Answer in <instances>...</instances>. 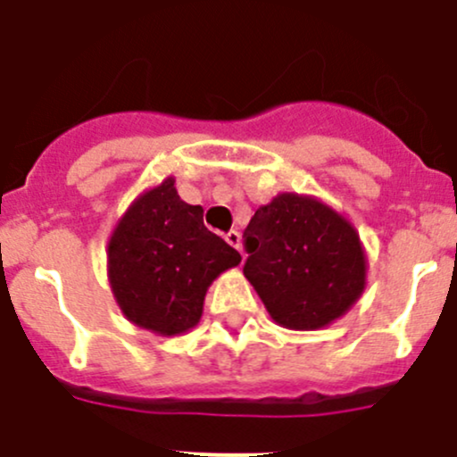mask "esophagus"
I'll use <instances>...</instances> for the list:
<instances>
[{"mask_svg":"<svg viewBox=\"0 0 457 457\" xmlns=\"http://www.w3.org/2000/svg\"><path fill=\"white\" fill-rule=\"evenodd\" d=\"M225 241H228L234 250H241V234H238L237 229H229V232L225 234Z\"/></svg>","mask_w":457,"mask_h":457,"instance_id":"34e87169","label":"esophagus"}]
</instances>
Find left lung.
Listing matches in <instances>:
<instances>
[{"instance_id":"obj_1","label":"left lung","mask_w":457,"mask_h":457,"mask_svg":"<svg viewBox=\"0 0 457 457\" xmlns=\"http://www.w3.org/2000/svg\"><path fill=\"white\" fill-rule=\"evenodd\" d=\"M243 274L277 323L328 326L364 290L366 259L346 219L314 198L281 194L259 207L243 232Z\"/></svg>"}]
</instances>
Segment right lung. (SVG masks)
Masks as SVG:
<instances>
[{"mask_svg":"<svg viewBox=\"0 0 457 457\" xmlns=\"http://www.w3.org/2000/svg\"><path fill=\"white\" fill-rule=\"evenodd\" d=\"M241 254L203 223V207L180 201L174 179L143 194L109 241V281L136 326L179 335L198 323L210 283Z\"/></svg>","mask_w":457,"mask_h":457,"instance_id":"1","label":"right lung"}]
</instances>
